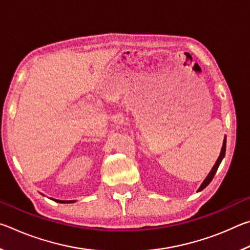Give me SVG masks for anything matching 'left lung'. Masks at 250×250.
I'll use <instances>...</instances> for the list:
<instances>
[{"label":"left lung","instance_id":"left-lung-1","mask_svg":"<svg viewBox=\"0 0 250 250\" xmlns=\"http://www.w3.org/2000/svg\"><path fill=\"white\" fill-rule=\"evenodd\" d=\"M225 152H226V138L224 139V142H223V146H222L221 154H219L218 159H217V161H216V163H215V166L213 167V168H211V171L208 173V175L206 176V179L204 180V182H203L202 185L200 186V188H198V191H197V192H200V191H202V189H204V188H206V186L210 183L211 180H213V177H214V175H215V173H216V171H217V168H218V167H219V164H221L222 160L224 159V156H225Z\"/></svg>","mask_w":250,"mask_h":250}]
</instances>
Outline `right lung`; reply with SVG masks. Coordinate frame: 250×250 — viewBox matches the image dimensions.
Wrapping results in <instances>:
<instances>
[{
  "mask_svg": "<svg viewBox=\"0 0 250 250\" xmlns=\"http://www.w3.org/2000/svg\"><path fill=\"white\" fill-rule=\"evenodd\" d=\"M53 201H55V202H57V203H73V202H75V201H61V200H54V198H52Z\"/></svg>",
  "mask_w": 250,
  "mask_h": 250,
  "instance_id": "obj_1",
  "label": "right lung"
}]
</instances>
